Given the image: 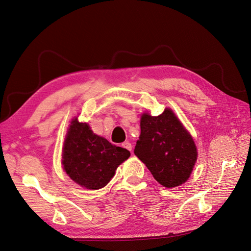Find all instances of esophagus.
Segmentation results:
<instances>
[{"label":"esophagus","instance_id":"34e87169","mask_svg":"<svg viewBox=\"0 0 251 251\" xmlns=\"http://www.w3.org/2000/svg\"><path fill=\"white\" fill-rule=\"evenodd\" d=\"M123 148L126 149L127 151H132V144L128 141H126V142L123 143Z\"/></svg>","mask_w":251,"mask_h":251}]
</instances>
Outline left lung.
<instances>
[{
  "instance_id": "obj_1",
  "label": "left lung",
  "mask_w": 251,
  "mask_h": 251,
  "mask_svg": "<svg viewBox=\"0 0 251 251\" xmlns=\"http://www.w3.org/2000/svg\"><path fill=\"white\" fill-rule=\"evenodd\" d=\"M140 128L135 155L161 185L171 188L184 183L197 160V148L173 111L165 109L159 116L144 113Z\"/></svg>"
}]
</instances>
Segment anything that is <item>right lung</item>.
Here are the masks:
<instances>
[{"label": "right lung", "mask_w": 251, "mask_h": 251, "mask_svg": "<svg viewBox=\"0 0 251 251\" xmlns=\"http://www.w3.org/2000/svg\"><path fill=\"white\" fill-rule=\"evenodd\" d=\"M126 149L113 146L95 135L86 123L72 120L64 143L63 165L74 182L88 189H100L113 178L117 166L130 157Z\"/></svg>", "instance_id": "right-lung-1"}]
</instances>
